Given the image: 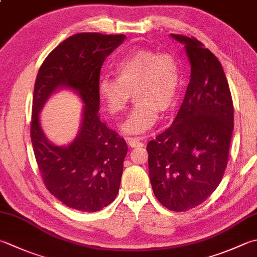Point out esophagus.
<instances>
[{"mask_svg": "<svg viewBox=\"0 0 257 257\" xmlns=\"http://www.w3.org/2000/svg\"><path fill=\"white\" fill-rule=\"evenodd\" d=\"M145 138L140 137V138H126V141L128 142L131 148H138V147H142L143 145V140Z\"/></svg>", "mask_w": 257, "mask_h": 257, "instance_id": "1", "label": "esophagus"}]
</instances>
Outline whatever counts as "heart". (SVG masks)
I'll return each instance as SVG.
<instances>
[{
  "mask_svg": "<svg viewBox=\"0 0 257 257\" xmlns=\"http://www.w3.org/2000/svg\"><path fill=\"white\" fill-rule=\"evenodd\" d=\"M116 77L104 76L98 83V96L108 112H124L131 91L137 103L122 131L126 134H143L158 122L159 109L168 110L176 100L181 72L176 58L170 53L139 49L116 62Z\"/></svg>",
  "mask_w": 257,
  "mask_h": 257,
  "instance_id": "obj_1",
  "label": "heart"
}]
</instances>
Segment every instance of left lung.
<instances>
[{
    "label": "left lung",
    "mask_w": 257,
    "mask_h": 257,
    "mask_svg": "<svg viewBox=\"0 0 257 257\" xmlns=\"http://www.w3.org/2000/svg\"><path fill=\"white\" fill-rule=\"evenodd\" d=\"M185 45L191 74L176 118L147 145L154 195L172 211L204 202L221 181L234 130V106L216 56L195 38L170 35Z\"/></svg>",
    "instance_id": "left-lung-1"
}]
</instances>
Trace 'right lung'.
Masks as SVG:
<instances>
[{
    "instance_id": "right-lung-1",
    "label": "right lung",
    "mask_w": 257,
    "mask_h": 257,
    "mask_svg": "<svg viewBox=\"0 0 257 257\" xmlns=\"http://www.w3.org/2000/svg\"><path fill=\"white\" fill-rule=\"evenodd\" d=\"M125 38L77 33L56 47L38 72L32 101L33 151L48 190L72 209L98 211L118 193L127 145L99 118L98 83L105 58ZM59 89L75 91L84 104L79 134L68 146L51 144L40 123L43 106Z\"/></svg>"
}]
</instances>
